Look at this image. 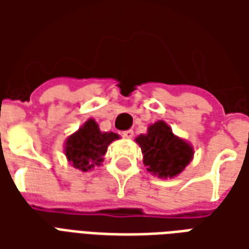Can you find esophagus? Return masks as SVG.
<instances>
[{
  "mask_svg": "<svg viewBox=\"0 0 249 249\" xmlns=\"http://www.w3.org/2000/svg\"><path fill=\"white\" fill-rule=\"evenodd\" d=\"M121 135L124 136L125 139H132L133 137V130L128 129V130H123V133Z\"/></svg>",
  "mask_w": 249,
  "mask_h": 249,
  "instance_id": "obj_1",
  "label": "esophagus"
}]
</instances>
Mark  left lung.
<instances>
[{
  "label": "left lung",
  "instance_id": "left-lung-1",
  "mask_svg": "<svg viewBox=\"0 0 249 249\" xmlns=\"http://www.w3.org/2000/svg\"><path fill=\"white\" fill-rule=\"evenodd\" d=\"M136 140L144 155L146 171L159 178L176 176L192 160L191 145L173 135L164 121L151 125L148 133L139 136Z\"/></svg>",
  "mask_w": 249,
  "mask_h": 249
}]
</instances>
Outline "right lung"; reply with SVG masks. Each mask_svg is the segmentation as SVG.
<instances>
[{
	"mask_svg": "<svg viewBox=\"0 0 249 249\" xmlns=\"http://www.w3.org/2000/svg\"><path fill=\"white\" fill-rule=\"evenodd\" d=\"M116 139H119L116 133H103L94 120H88L78 132L68 139L65 155L74 168L85 172L103 161L108 145Z\"/></svg>",
	"mask_w": 249,
	"mask_h": 249,
	"instance_id": "add662e5",
	"label": "right lung"
}]
</instances>
